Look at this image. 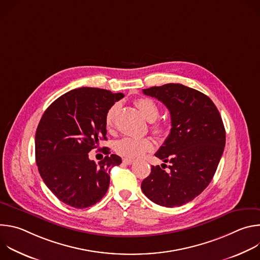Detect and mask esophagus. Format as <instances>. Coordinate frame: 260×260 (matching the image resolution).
Here are the masks:
<instances>
[{
  "mask_svg": "<svg viewBox=\"0 0 260 260\" xmlns=\"http://www.w3.org/2000/svg\"><path fill=\"white\" fill-rule=\"evenodd\" d=\"M134 161H135V160H134V159H131V158H123V159H122V162L125 164V165H127V166L134 164Z\"/></svg>",
  "mask_w": 260,
  "mask_h": 260,
  "instance_id": "obj_1",
  "label": "esophagus"
}]
</instances>
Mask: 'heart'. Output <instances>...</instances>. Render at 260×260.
<instances>
[{"label":"heart","instance_id":"1","mask_svg":"<svg viewBox=\"0 0 260 260\" xmlns=\"http://www.w3.org/2000/svg\"><path fill=\"white\" fill-rule=\"evenodd\" d=\"M136 106L140 109L145 118L149 121H154L158 114L159 108L157 104L148 98H142L136 101ZM119 110V104H114L106 114L105 122L108 129H111L114 125L115 117ZM152 131L155 135L161 137L169 132V125L166 122H157L152 125ZM115 151L126 158H136L142 156L144 153L153 149V141L150 138H134L124 137L115 143Z\"/></svg>","mask_w":260,"mask_h":260}]
</instances>
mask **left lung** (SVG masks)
I'll return each mask as SVG.
<instances>
[{
  "instance_id": "left-lung-1",
  "label": "left lung",
  "mask_w": 260,
  "mask_h": 260,
  "mask_svg": "<svg viewBox=\"0 0 260 260\" xmlns=\"http://www.w3.org/2000/svg\"><path fill=\"white\" fill-rule=\"evenodd\" d=\"M143 93L166 105L172 128L155 153L170 162V171L152 166L141 184L142 191L162 207L185 205L201 194L214 177L225 146L222 118L209 96L179 83L153 86Z\"/></svg>"
}]
</instances>
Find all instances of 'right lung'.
I'll list each match as a JSON object with an SVG mask.
<instances>
[{"mask_svg":"<svg viewBox=\"0 0 260 260\" xmlns=\"http://www.w3.org/2000/svg\"><path fill=\"white\" fill-rule=\"evenodd\" d=\"M123 96L81 87L60 95L44 112L36 131V162L46 186L66 205L88 208L106 194L110 170L121 158L103 148L107 155L96 165L88 153L107 140L106 114Z\"/></svg>","mask_w":260,"mask_h":260,"instance_id":"obj_1","label":"right lung"}]
</instances>
